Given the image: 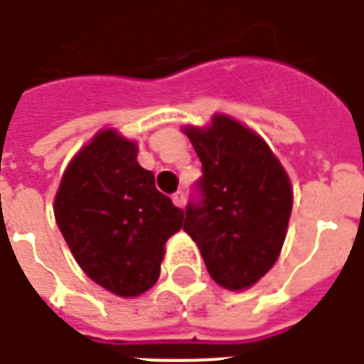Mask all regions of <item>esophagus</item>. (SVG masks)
Instances as JSON below:
<instances>
[{
    "instance_id": "34e87169",
    "label": "esophagus",
    "mask_w": 364,
    "mask_h": 364,
    "mask_svg": "<svg viewBox=\"0 0 364 364\" xmlns=\"http://www.w3.org/2000/svg\"><path fill=\"white\" fill-rule=\"evenodd\" d=\"M172 200H174V204H176L178 208H182V206L186 204V196H184V192H182V190H178L176 194L172 196Z\"/></svg>"
}]
</instances>
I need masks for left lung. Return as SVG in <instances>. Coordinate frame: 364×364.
I'll return each mask as SVG.
<instances>
[{
	"mask_svg": "<svg viewBox=\"0 0 364 364\" xmlns=\"http://www.w3.org/2000/svg\"><path fill=\"white\" fill-rule=\"evenodd\" d=\"M202 176L186 206L184 232L198 245L210 277L228 290L262 279L287 236L292 190L264 140L228 116L206 130L186 128Z\"/></svg>",
	"mask_w": 364,
	"mask_h": 364,
	"instance_id": "1",
	"label": "left lung"
}]
</instances>
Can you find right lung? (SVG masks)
<instances>
[{"mask_svg":"<svg viewBox=\"0 0 364 364\" xmlns=\"http://www.w3.org/2000/svg\"><path fill=\"white\" fill-rule=\"evenodd\" d=\"M136 144L104 130L70 162L53 212L85 274L118 296H138L160 277L166 240L184 210L156 190Z\"/></svg>","mask_w":364,"mask_h":364,"instance_id":"add662e5","label":"right lung"}]
</instances>
